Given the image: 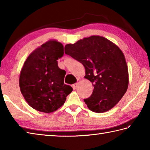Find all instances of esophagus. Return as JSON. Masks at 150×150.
Instances as JSON below:
<instances>
[{"instance_id":"obj_1","label":"esophagus","mask_w":150,"mask_h":150,"mask_svg":"<svg viewBox=\"0 0 150 150\" xmlns=\"http://www.w3.org/2000/svg\"><path fill=\"white\" fill-rule=\"evenodd\" d=\"M78 84H79V83L78 82H77V83H75V84H73V85H72V87H73V88L74 89V90H75L76 89V88L77 87V86H78Z\"/></svg>"}]
</instances>
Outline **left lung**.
<instances>
[{
	"label": "left lung",
	"instance_id": "8db88e82",
	"mask_svg": "<svg viewBox=\"0 0 150 150\" xmlns=\"http://www.w3.org/2000/svg\"><path fill=\"white\" fill-rule=\"evenodd\" d=\"M64 49L66 55L83 64L85 78L93 84V93L84 99L89 109L103 113L115 106L129 82L128 66L119 47L103 37L91 36L66 44Z\"/></svg>",
	"mask_w": 150,
	"mask_h": 150
}]
</instances>
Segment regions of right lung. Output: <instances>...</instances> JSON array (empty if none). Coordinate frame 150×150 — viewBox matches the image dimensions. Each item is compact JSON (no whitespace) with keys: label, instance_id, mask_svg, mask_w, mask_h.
<instances>
[{"label":"right lung","instance_id":"add662e5","mask_svg":"<svg viewBox=\"0 0 150 150\" xmlns=\"http://www.w3.org/2000/svg\"><path fill=\"white\" fill-rule=\"evenodd\" d=\"M64 55L62 44L49 40L31 53L21 71L19 86L28 104L44 113L58 110L73 89L64 84L66 71L57 60Z\"/></svg>","mask_w":150,"mask_h":150}]
</instances>
